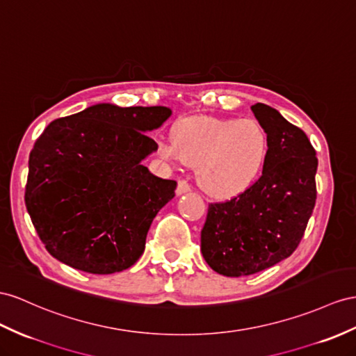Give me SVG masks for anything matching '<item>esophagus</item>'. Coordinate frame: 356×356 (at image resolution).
I'll return each instance as SVG.
<instances>
[{
  "label": "esophagus",
  "instance_id": "esophagus-1",
  "mask_svg": "<svg viewBox=\"0 0 356 356\" xmlns=\"http://www.w3.org/2000/svg\"><path fill=\"white\" fill-rule=\"evenodd\" d=\"M189 191H191V186H189L188 181L186 180H179L177 188H176V194L177 195H184V194L189 193Z\"/></svg>",
  "mask_w": 356,
  "mask_h": 356
}]
</instances>
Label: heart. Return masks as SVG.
<instances>
[{"label": "heart", "instance_id": "1", "mask_svg": "<svg viewBox=\"0 0 356 356\" xmlns=\"http://www.w3.org/2000/svg\"><path fill=\"white\" fill-rule=\"evenodd\" d=\"M161 156L197 168L204 193L232 198L259 179L269 156V135L254 118L189 117L159 141Z\"/></svg>", "mask_w": 356, "mask_h": 356}]
</instances>
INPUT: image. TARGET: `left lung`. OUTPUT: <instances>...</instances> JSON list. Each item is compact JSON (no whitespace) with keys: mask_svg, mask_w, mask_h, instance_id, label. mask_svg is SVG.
<instances>
[{"mask_svg":"<svg viewBox=\"0 0 356 356\" xmlns=\"http://www.w3.org/2000/svg\"><path fill=\"white\" fill-rule=\"evenodd\" d=\"M269 135L261 177L238 197L209 204L203 257L225 277L265 270L291 256L316 204V150L308 136L265 104L251 106Z\"/></svg>","mask_w":356,"mask_h":356,"instance_id":"1","label":"left lung"}]
</instances>
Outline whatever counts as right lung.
Here are the masks:
<instances>
[{
    "instance_id": "add662e5",
    "label": "right lung",
    "mask_w": 356,
    "mask_h": 356,
    "mask_svg": "<svg viewBox=\"0 0 356 356\" xmlns=\"http://www.w3.org/2000/svg\"><path fill=\"white\" fill-rule=\"evenodd\" d=\"M167 106L97 104L57 118L30 153L25 204L52 257L88 273L120 272L141 257L153 218L177 184L141 161Z\"/></svg>"
}]
</instances>
